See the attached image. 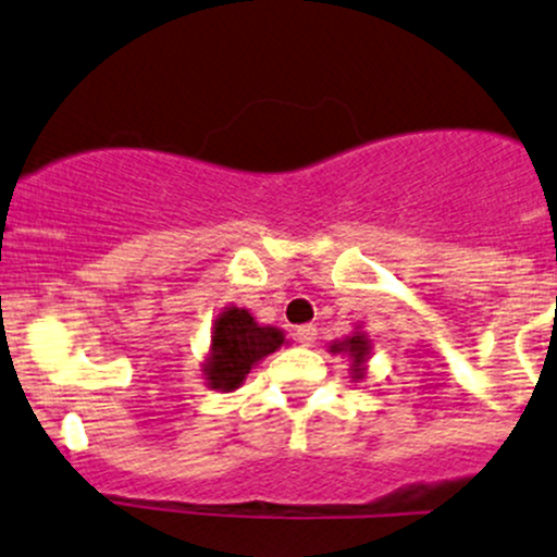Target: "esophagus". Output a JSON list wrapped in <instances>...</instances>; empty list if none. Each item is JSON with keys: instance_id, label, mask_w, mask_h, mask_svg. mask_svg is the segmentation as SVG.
Instances as JSON below:
<instances>
[{"instance_id": "1", "label": "esophagus", "mask_w": 557, "mask_h": 557, "mask_svg": "<svg viewBox=\"0 0 557 557\" xmlns=\"http://www.w3.org/2000/svg\"><path fill=\"white\" fill-rule=\"evenodd\" d=\"M296 341L300 343V345H311L317 341V327L314 324H304V327H298L296 330Z\"/></svg>"}]
</instances>
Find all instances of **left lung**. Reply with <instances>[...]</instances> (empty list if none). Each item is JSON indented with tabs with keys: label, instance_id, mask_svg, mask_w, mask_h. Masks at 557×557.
<instances>
[{
	"label": "left lung",
	"instance_id": "left-lung-1",
	"mask_svg": "<svg viewBox=\"0 0 557 557\" xmlns=\"http://www.w3.org/2000/svg\"><path fill=\"white\" fill-rule=\"evenodd\" d=\"M335 350H345V354L354 356L356 363H361L363 356H367V350H369V343L363 335H354V337H348V341H343L341 345H335ZM356 372H359V369H356Z\"/></svg>",
	"mask_w": 557,
	"mask_h": 557
}]
</instances>
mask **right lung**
<instances>
[{"instance_id":"right-lung-1","label":"right lung","mask_w":557,"mask_h":557,"mask_svg":"<svg viewBox=\"0 0 557 557\" xmlns=\"http://www.w3.org/2000/svg\"><path fill=\"white\" fill-rule=\"evenodd\" d=\"M285 343L283 332L259 327L253 317L243 309H227L216 317L212 335V359L207 374L212 387L235 389L264 356L274 354Z\"/></svg>"}]
</instances>
